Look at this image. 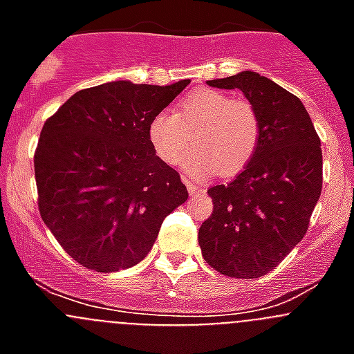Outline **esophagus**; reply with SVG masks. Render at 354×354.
I'll use <instances>...</instances> for the list:
<instances>
[{
    "mask_svg": "<svg viewBox=\"0 0 354 354\" xmlns=\"http://www.w3.org/2000/svg\"><path fill=\"white\" fill-rule=\"evenodd\" d=\"M183 180H184V184H186L187 192L192 193V195H198V193L204 192V189H202V186H200V184H195V183H193V180L187 179V177H184Z\"/></svg>",
    "mask_w": 354,
    "mask_h": 354,
    "instance_id": "obj_1",
    "label": "esophagus"
}]
</instances>
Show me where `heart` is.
I'll return each mask as SVG.
<instances>
[{
  "label": "heart",
  "mask_w": 354,
  "mask_h": 354,
  "mask_svg": "<svg viewBox=\"0 0 354 354\" xmlns=\"http://www.w3.org/2000/svg\"><path fill=\"white\" fill-rule=\"evenodd\" d=\"M196 147L183 159V170L204 179L220 170L232 175L245 168L257 150L261 124L246 101L212 88L187 93L175 113L159 111L149 124V142L168 165H177L189 143Z\"/></svg>",
  "instance_id": "obj_1"
}]
</instances>
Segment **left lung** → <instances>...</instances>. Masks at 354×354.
Listing matches in <instances>:
<instances>
[{
	"label": "left lung",
	"mask_w": 354,
	"mask_h": 354,
	"mask_svg": "<svg viewBox=\"0 0 354 354\" xmlns=\"http://www.w3.org/2000/svg\"><path fill=\"white\" fill-rule=\"evenodd\" d=\"M241 90L261 124L257 150L232 183L207 189L212 214L198 230L205 262L232 278L274 270L306 234L323 187V152L298 97L257 72L207 81Z\"/></svg>",
	"instance_id": "left-lung-1"
}]
</instances>
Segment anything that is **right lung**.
I'll return each mask as SVG.
<instances>
[{
  "instance_id": "1",
  "label": "right lung",
  "mask_w": 354,
  "mask_h": 354,
  "mask_svg": "<svg viewBox=\"0 0 354 354\" xmlns=\"http://www.w3.org/2000/svg\"><path fill=\"white\" fill-rule=\"evenodd\" d=\"M189 84L109 81L76 92L46 120L35 150L39 211L81 266L113 273L147 257L162 220L187 200L156 156L149 124Z\"/></svg>"
}]
</instances>
